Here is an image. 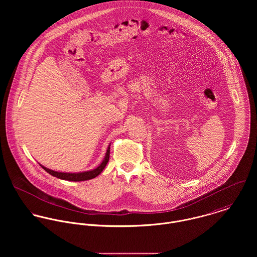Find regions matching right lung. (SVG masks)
I'll return each mask as SVG.
<instances>
[{"label": "right lung", "instance_id": "obj_1", "mask_svg": "<svg viewBox=\"0 0 257 257\" xmlns=\"http://www.w3.org/2000/svg\"><path fill=\"white\" fill-rule=\"evenodd\" d=\"M110 146L107 149V152H106V155L104 157V160L102 161V163L95 169L93 170H89V171H84V172H78V173H67V172H57V171H54V170H50L42 165H40L47 173H49L50 175L54 176V177H57L59 179H62V180H67V181H75V182H78V181H86V180H90V179H93L95 177H97L98 175H100L102 173V171L105 169L107 163L109 162V158H110Z\"/></svg>", "mask_w": 257, "mask_h": 257}]
</instances>
